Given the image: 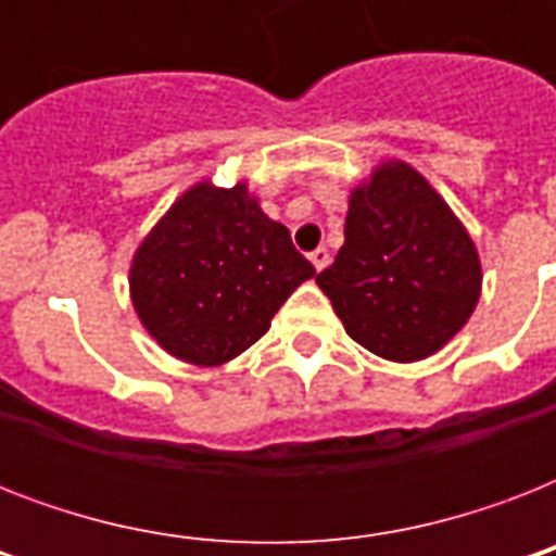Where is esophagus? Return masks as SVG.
I'll list each match as a JSON object with an SVG mask.
<instances>
[{"instance_id": "34e87169", "label": "esophagus", "mask_w": 556, "mask_h": 556, "mask_svg": "<svg viewBox=\"0 0 556 556\" xmlns=\"http://www.w3.org/2000/svg\"><path fill=\"white\" fill-rule=\"evenodd\" d=\"M308 260H312L314 268L323 270V268H326V265H329V251H326V248H317V251L308 253Z\"/></svg>"}]
</instances>
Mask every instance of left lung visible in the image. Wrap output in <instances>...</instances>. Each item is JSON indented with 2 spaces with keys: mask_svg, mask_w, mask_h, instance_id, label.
Masks as SVG:
<instances>
[{
  "mask_svg": "<svg viewBox=\"0 0 556 556\" xmlns=\"http://www.w3.org/2000/svg\"><path fill=\"white\" fill-rule=\"evenodd\" d=\"M343 233L317 286L361 346L413 364L470 320L482 291L476 244L409 164L387 161L355 187Z\"/></svg>",
  "mask_w": 556,
  "mask_h": 556,
  "instance_id": "1",
  "label": "left lung"
}]
</instances>
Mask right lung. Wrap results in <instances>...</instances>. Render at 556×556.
<instances>
[{
    "label": "right lung",
    "instance_id": "obj_1",
    "mask_svg": "<svg viewBox=\"0 0 556 556\" xmlns=\"http://www.w3.org/2000/svg\"><path fill=\"white\" fill-rule=\"evenodd\" d=\"M314 277L248 185L190 187L152 227L129 270L132 305L161 349L195 366L242 355L270 317Z\"/></svg>",
    "mask_w": 556,
    "mask_h": 556
}]
</instances>
